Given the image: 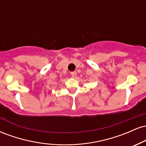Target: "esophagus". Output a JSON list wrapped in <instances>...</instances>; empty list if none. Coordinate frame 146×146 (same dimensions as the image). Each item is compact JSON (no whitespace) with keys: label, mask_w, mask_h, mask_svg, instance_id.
I'll list each match as a JSON object with an SVG mask.
<instances>
[{"label":"esophagus","mask_w":146,"mask_h":146,"mask_svg":"<svg viewBox=\"0 0 146 146\" xmlns=\"http://www.w3.org/2000/svg\"><path fill=\"white\" fill-rule=\"evenodd\" d=\"M71 75L72 78H75V77L77 76V73H76V72H75V71H74V72H71Z\"/></svg>","instance_id":"esophagus-1"}]
</instances>
